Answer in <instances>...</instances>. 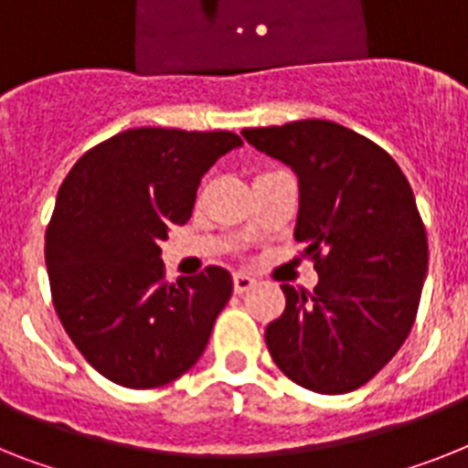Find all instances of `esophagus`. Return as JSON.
Masks as SVG:
<instances>
[{
    "instance_id": "1",
    "label": "esophagus",
    "mask_w": 468,
    "mask_h": 468,
    "mask_svg": "<svg viewBox=\"0 0 468 468\" xmlns=\"http://www.w3.org/2000/svg\"><path fill=\"white\" fill-rule=\"evenodd\" d=\"M254 278L252 276H247V273H233V290L238 294L247 292V290H252L254 288Z\"/></svg>"
}]
</instances>
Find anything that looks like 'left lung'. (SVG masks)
Returning <instances> with one entry per match:
<instances>
[{"label": "left lung", "instance_id": "left-lung-1", "mask_svg": "<svg viewBox=\"0 0 468 468\" xmlns=\"http://www.w3.org/2000/svg\"><path fill=\"white\" fill-rule=\"evenodd\" d=\"M300 178L294 238L319 273L281 285L285 312L266 325L282 374L324 395L361 388L398 355L421 302L428 238L402 168L368 137L309 119L242 131Z\"/></svg>", "mask_w": 468, "mask_h": 468}]
</instances>
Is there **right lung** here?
Instances as JSON below:
<instances>
[{"label": "right lung", "instance_id": "1", "mask_svg": "<svg viewBox=\"0 0 468 468\" xmlns=\"http://www.w3.org/2000/svg\"><path fill=\"white\" fill-rule=\"evenodd\" d=\"M238 144L230 131L131 128L88 149L58 187L45 233L52 302L104 378L149 390L202 356L233 281L207 266L168 282L161 240L190 221L202 176Z\"/></svg>", "mask_w": 468, "mask_h": 468}]
</instances>
